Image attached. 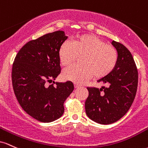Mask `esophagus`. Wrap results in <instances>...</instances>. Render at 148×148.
Returning <instances> with one entry per match:
<instances>
[{
    "label": "esophagus",
    "instance_id": "obj_1",
    "mask_svg": "<svg viewBox=\"0 0 148 148\" xmlns=\"http://www.w3.org/2000/svg\"><path fill=\"white\" fill-rule=\"evenodd\" d=\"M75 88H76V89H77V88H79V87H81V85L80 84H77V83H75Z\"/></svg>",
    "mask_w": 148,
    "mask_h": 148
}]
</instances>
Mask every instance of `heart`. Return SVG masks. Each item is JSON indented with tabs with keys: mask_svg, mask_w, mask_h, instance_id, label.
Here are the masks:
<instances>
[{
	"mask_svg": "<svg viewBox=\"0 0 148 148\" xmlns=\"http://www.w3.org/2000/svg\"><path fill=\"white\" fill-rule=\"evenodd\" d=\"M82 57V65L73 66L63 73L64 79L81 84L94 75L96 77H103L113 71L119 59L117 48L106 44L103 40L94 35H84L73 42H65L61 46L59 56L61 65L69 67Z\"/></svg>",
	"mask_w": 148,
	"mask_h": 148,
	"instance_id": "heart-1",
	"label": "heart"
}]
</instances>
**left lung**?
Instances as JSON below:
<instances>
[{"label": "left lung", "mask_w": 148, "mask_h": 148, "mask_svg": "<svg viewBox=\"0 0 148 148\" xmlns=\"http://www.w3.org/2000/svg\"><path fill=\"white\" fill-rule=\"evenodd\" d=\"M119 59L117 66L108 75L98 80L105 84L101 89L87 87L85 101L87 115L101 124L118 121L132 106L138 87V70L132 53L122 43L112 41Z\"/></svg>", "instance_id": "8db88e82"}]
</instances>
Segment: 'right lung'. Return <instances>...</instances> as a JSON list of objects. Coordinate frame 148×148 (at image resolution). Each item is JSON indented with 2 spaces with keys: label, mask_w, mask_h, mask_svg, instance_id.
I'll use <instances>...</instances> for the list:
<instances>
[{
  "label": "right lung",
  "mask_w": 148,
  "mask_h": 148,
  "mask_svg": "<svg viewBox=\"0 0 148 148\" xmlns=\"http://www.w3.org/2000/svg\"><path fill=\"white\" fill-rule=\"evenodd\" d=\"M67 38L57 31L29 41L13 62L12 82L16 99L26 113L40 122L61 117L64 102L74 89L71 81L49 84L61 73L59 52Z\"/></svg>",
  "instance_id": "add662e5"
}]
</instances>
